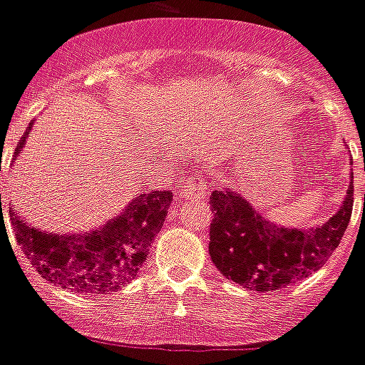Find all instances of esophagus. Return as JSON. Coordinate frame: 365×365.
I'll return each instance as SVG.
<instances>
[{"instance_id": "34e87169", "label": "esophagus", "mask_w": 365, "mask_h": 365, "mask_svg": "<svg viewBox=\"0 0 365 365\" xmlns=\"http://www.w3.org/2000/svg\"><path fill=\"white\" fill-rule=\"evenodd\" d=\"M207 192V185L203 180V175H192L182 182L180 196H203Z\"/></svg>"}]
</instances>
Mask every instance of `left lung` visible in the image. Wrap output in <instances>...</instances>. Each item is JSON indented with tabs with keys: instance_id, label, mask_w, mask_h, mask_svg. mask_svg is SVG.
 Returning <instances> with one entry per match:
<instances>
[{
	"instance_id": "left-lung-1",
	"label": "left lung",
	"mask_w": 365,
	"mask_h": 365,
	"mask_svg": "<svg viewBox=\"0 0 365 365\" xmlns=\"http://www.w3.org/2000/svg\"><path fill=\"white\" fill-rule=\"evenodd\" d=\"M352 192L350 182L337 213L322 227L304 230L274 225L232 188L215 190L209 196L211 261L225 278L259 293L295 284L320 270L337 250L352 215Z\"/></svg>"
}]
</instances>
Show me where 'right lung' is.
<instances>
[{
	"mask_svg": "<svg viewBox=\"0 0 365 365\" xmlns=\"http://www.w3.org/2000/svg\"><path fill=\"white\" fill-rule=\"evenodd\" d=\"M28 135L30 127L16 146L15 158ZM171 202L169 190L146 192L135 197L123 213L83 234L41 232L22 221L11 207L9 217L16 242L41 278L72 293L104 295L121 289L143 268Z\"/></svg>",
	"mask_w": 365,
	"mask_h": 365,
	"instance_id": "1",
	"label": "right lung"
}]
</instances>
